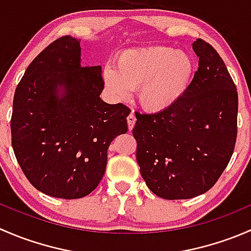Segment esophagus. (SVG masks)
I'll return each instance as SVG.
<instances>
[{"instance_id":"34e87169","label":"esophagus","mask_w":251,"mask_h":251,"mask_svg":"<svg viewBox=\"0 0 251 251\" xmlns=\"http://www.w3.org/2000/svg\"><path fill=\"white\" fill-rule=\"evenodd\" d=\"M136 124V116L133 115V114H130V115L127 116V125H128V130H132L133 126H135Z\"/></svg>"}]
</instances>
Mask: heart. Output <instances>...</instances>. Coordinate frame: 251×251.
Wrapping results in <instances>:
<instances>
[{
  "mask_svg": "<svg viewBox=\"0 0 251 251\" xmlns=\"http://www.w3.org/2000/svg\"><path fill=\"white\" fill-rule=\"evenodd\" d=\"M196 64L184 50L168 46L128 48L115 58V69L105 67L103 80L115 98L137 90L141 107L159 113L173 107L188 90Z\"/></svg>",
  "mask_w": 251,
  "mask_h": 251,
  "instance_id": "b5f03b06",
  "label": "heart"
}]
</instances>
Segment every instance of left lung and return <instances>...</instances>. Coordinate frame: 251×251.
<instances>
[{
  "mask_svg": "<svg viewBox=\"0 0 251 251\" xmlns=\"http://www.w3.org/2000/svg\"><path fill=\"white\" fill-rule=\"evenodd\" d=\"M198 70L183 97L155 114L136 113L137 163L148 188L169 201L209 191L229 163L237 138L238 93L215 48L197 39Z\"/></svg>",
  "mask_w": 251,
  "mask_h": 251,
  "instance_id": "1",
  "label": "left lung"
}]
</instances>
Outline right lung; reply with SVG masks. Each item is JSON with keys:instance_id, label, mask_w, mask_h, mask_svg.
Returning <instances> with one entry per match:
<instances>
[{"instance_id": "add662e5", "label": "right lung", "mask_w": 251, "mask_h": 251, "mask_svg": "<svg viewBox=\"0 0 251 251\" xmlns=\"http://www.w3.org/2000/svg\"><path fill=\"white\" fill-rule=\"evenodd\" d=\"M102 67L81 65L80 40L63 36L30 63L18 83L12 147L30 183L47 196L77 199L102 179L108 148L127 132L130 109L108 104Z\"/></svg>"}]
</instances>
